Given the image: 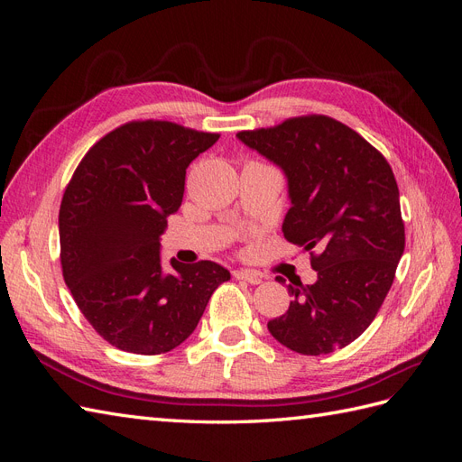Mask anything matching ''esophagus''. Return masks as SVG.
<instances>
[{
    "mask_svg": "<svg viewBox=\"0 0 462 462\" xmlns=\"http://www.w3.org/2000/svg\"><path fill=\"white\" fill-rule=\"evenodd\" d=\"M233 275H235V279H241V282H248L250 285H260L262 283V275L253 272V270H235Z\"/></svg>",
    "mask_w": 462,
    "mask_h": 462,
    "instance_id": "34e87169",
    "label": "esophagus"
}]
</instances>
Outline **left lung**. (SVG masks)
Returning a JSON list of instances; mask_svg holds the SVG:
<instances>
[{
  "instance_id": "1",
  "label": "left lung",
  "mask_w": 462,
  "mask_h": 462,
  "mask_svg": "<svg viewBox=\"0 0 462 462\" xmlns=\"http://www.w3.org/2000/svg\"><path fill=\"white\" fill-rule=\"evenodd\" d=\"M236 138L283 171L291 200L283 235L316 253L318 279L287 287L289 310L268 321L270 333L300 355L346 346L380 310L404 250L393 171L358 133L326 116L287 119Z\"/></svg>"
}]
</instances>
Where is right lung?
Wrapping results in <instances>:
<instances>
[{"mask_svg": "<svg viewBox=\"0 0 462 462\" xmlns=\"http://www.w3.org/2000/svg\"><path fill=\"white\" fill-rule=\"evenodd\" d=\"M217 138L170 121H133L97 141L65 189V283L90 326L121 351H173L197 329L216 287L231 279L209 260L162 262V235L183 202L187 167Z\"/></svg>", "mask_w": 462, "mask_h": 462, "instance_id": "right-lung-1", "label": "right lung"}]
</instances>
